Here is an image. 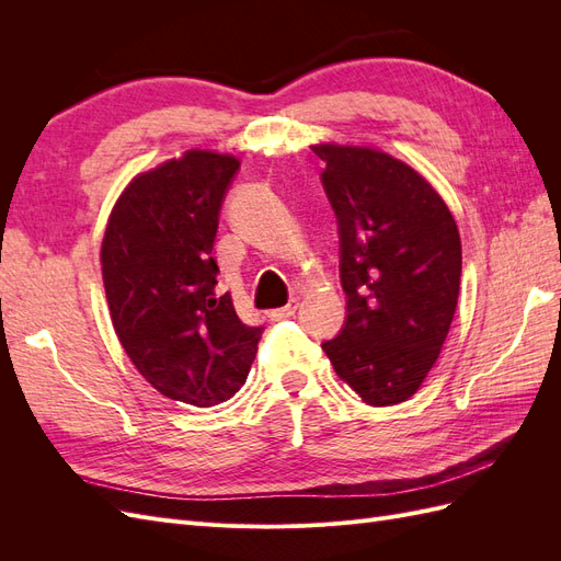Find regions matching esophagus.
I'll return each mask as SVG.
<instances>
[{"label": "esophagus", "instance_id": "1", "mask_svg": "<svg viewBox=\"0 0 561 561\" xmlns=\"http://www.w3.org/2000/svg\"><path fill=\"white\" fill-rule=\"evenodd\" d=\"M297 307H299V301L297 299H293L290 304H285V307H280V309H274L268 313V318L271 320H280V318H290V316H295V311H297Z\"/></svg>", "mask_w": 561, "mask_h": 561}]
</instances>
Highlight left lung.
Returning <instances> with one entry per match:
<instances>
[{"label":"left lung","instance_id":"1","mask_svg":"<svg viewBox=\"0 0 561 561\" xmlns=\"http://www.w3.org/2000/svg\"><path fill=\"white\" fill-rule=\"evenodd\" d=\"M336 213L346 325L322 344L339 379L371 407L410 400L454 320L461 236L433 184L367 145H311Z\"/></svg>","mask_w":561,"mask_h":561}]
</instances>
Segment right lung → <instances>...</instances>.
Listing matches in <instances>:
<instances>
[{
	"label": "right lung",
	"mask_w": 561,
	"mask_h": 561,
	"mask_svg": "<svg viewBox=\"0 0 561 561\" xmlns=\"http://www.w3.org/2000/svg\"><path fill=\"white\" fill-rule=\"evenodd\" d=\"M241 161L190 149L118 194L100 248L114 332L161 396L215 407L239 393L264 328L217 290L219 206Z\"/></svg>",
	"instance_id": "1"
}]
</instances>
